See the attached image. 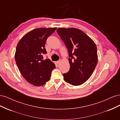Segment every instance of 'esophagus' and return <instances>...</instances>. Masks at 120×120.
Here are the masks:
<instances>
[{
    "label": "esophagus",
    "instance_id": "1",
    "mask_svg": "<svg viewBox=\"0 0 120 120\" xmlns=\"http://www.w3.org/2000/svg\"><path fill=\"white\" fill-rule=\"evenodd\" d=\"M60 62H61V60H58L57 61V63L58 64H60Z\"/></svg>",
    "mask_w": 120,
    "mask_h": 120
}]
</instances>
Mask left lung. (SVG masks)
<instances>
[{
  "instance_id": "1",
  "label": "left lung",
  "mask_w": 120,
  "mask_h": 120,
  "mask_svg": "<svg viewBox=\"0 0 120 120\" xmlns=\"http://www.w3.org/2000/svg\"><path fill=\"white\" fill-rule=\"evenodd\" d=\"M56 31L66 45L70 56V68L63 74L64 79L71 85H81L90 78L97 64L95 43L77 28H59Z\"/></svg>"
}]
</instances>
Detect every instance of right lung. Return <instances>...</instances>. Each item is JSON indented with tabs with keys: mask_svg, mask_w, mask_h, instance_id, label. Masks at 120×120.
<instances>
[{
	"mask_svg": "<svg viewBox=\"0 0 120 120\" xmlns=\"http://www.w3.org/2000/svg\"><path fill=\"white\" fill-rule=\"evenodd\" d=\"M36 28L25 34L18 43L15 60L23 78L31 85L41 86L50 80L55 64L49 59L43 60L46 39L56 30Z\"/></svg>",
	"mask_w": 120,
	"mask_h": 120,
	"instance_id": "add662e5",
	"label": "right lung"
}]
</instances>
